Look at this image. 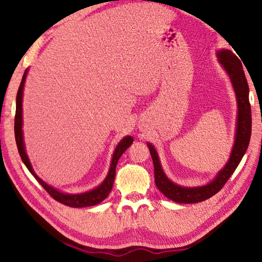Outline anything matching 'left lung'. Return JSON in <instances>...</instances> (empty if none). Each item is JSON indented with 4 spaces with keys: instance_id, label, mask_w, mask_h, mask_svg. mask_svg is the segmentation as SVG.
Here are the masks:
<instances>
[{
    "instance_id": "left-lung-1",
    "label": "left lung",
    "mask_w": 262,
    "mask_h": 262,
    "mask_svg": "<svg viewBox=\"0 0 262 262\" xmlns=\"http://www.w3.org/2000/svg\"><path fill=\"white\" fill-rule=\"evenodd\" d=\"M217 57L221 65L223 66L229 74L232 85L234 88L237 102V121H236V133L235 142L233 145L230 160L227 161L225 166L217 173L215 179L208 185L203 187H181L168 179L163 172L162 166L152 144L147 143V146L151 153L154 165V178L155 185L159 190L162 192L166 198L173 200L179 204H194L214 196L224 187L226 181L230 179L233 172L241 162L244 153L247 152L249 146L250 137H251V107L249 101V85L247 82L246 74L242 68L241 60L238 59L234 53L229 49H222L217 52Z\"/></svg>"
}]
</instances>
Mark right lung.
I'll list each match as a JSON object with an SVG mask.
<instances>
[{
	"label": "right lung",
	"mask_w": 262,
	"mask_h": 262,
	"mask_svg": "<svg viewBox=\"0 0 262 262\" xmlns=\"http://www.w3.org/2000/svg\"><path fill=\"white\" fill-rule=\"evenodd\" d=\"M28 70L25 71V74L22 76V81L20 83L18 93H16V108H15V118H14V135H15V142L16 146H18V151L21 157V160L24 161L26 166L31 172V174L36 178V180L40 183L42 188L51 194V196L59 202L60 204H64L66 206H70V207H88V206H94L101 203L109 196V193L113 189L114 181H115V176H116V166L118 163L119 158L122 155L126 149L129 147L134 140H133L132 136H126L122 138L119 142L118 145L115 148V152L113 155V160H111L110 169L108 172V176L105 177L104 181L100 185L99 187L94 188L93 190L83 192V193H64L58 191L57 189L51 187L45 181H42L40 178H39L35 171H33L31 163L29 159H28V155L25 149V143H24V135H22V94H24V86H25V81L27 77Z\"/></svg>",
	"instance_id": "right-lung-1"
}]
</instances>
